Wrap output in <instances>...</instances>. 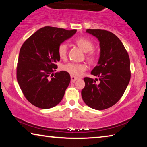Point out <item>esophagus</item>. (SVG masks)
Here are the masks:
<instances>
[{"mask_svg":"<svg viewBox=\"0 0 147 147\" xmlns=\"http://www.w3.org/2000/svg\"><path fill=\"white\" fill-rule=\"evenodd\" d=\"M78 79V77H76L74 76H71V82H74L76 81Z\"/></svg>","mask_w":147,"mask_h":147,"instance_id":"esophagus-1","label":"esophagus"}]
</instances>
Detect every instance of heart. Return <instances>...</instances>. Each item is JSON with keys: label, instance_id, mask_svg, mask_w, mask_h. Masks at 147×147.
<instances>
[{"label": "heart", "instance_id": "1", "mask_svg": "<svg viewBox=\"0 0 147 147\" xmlns=\"http://www.w3.org/2000/svg\"><path fill=\"white\" fill-rule=\"evenodd\" d=\"M76 43L80 48L82 49L85 53H88L87 55L89 60L93 61L95 58V55L92 50L94 48L93 41L86 38H79L76 40ZM58 55L61 59L66 58L67 55V45L66 43H61L59 45L58 49ZM87 69V65L84 63H69L64 65L62 67V70L71 74L72 76H80L82 75L84 71Z\"/></svg>", "mask_w": 147, "mask_h": 147}]
</instances>
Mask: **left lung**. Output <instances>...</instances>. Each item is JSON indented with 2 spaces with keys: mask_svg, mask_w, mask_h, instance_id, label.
Listing matches in <instances>:
<instances>
[{
  "mask_svg": "<svg viewBox=\"0 0 147 147\" xmlns=\"http://www.w3.org/2000/svg\"><path fill=\"white\" fill-rule=\"evenodd\" d=\"M86 32L96 37L100 43L97 65L91 73L98 77L100 82L96 84L93 78H84L82 97L90 108L102 110L113 106L123 95L130 80V58L115 34L101 29H88Z\"/></svg>",
  "mask_w": 147,
  "mask_h": 147,
  "instance_id": "1",
  "label": "left lung"
}]
</instances>
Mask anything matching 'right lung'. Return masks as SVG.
Returning a JSON list of instances; mask_svg holds the SVG:
<instances>
[{
  "instance_id": "1",
  "label": "right lung",
  "mask_w": 147,
  "mask_h": 147,
  "mask_svg": "<svg viewBox=\"0 0 147 147\" xmlns=\"http://www.w3.org/2000/svg\"><path fill=\"white\" fill-rule=\"evenodd\" d=\"M76 30H67L45 26L24 41L20 49L17 78L24 96L41 109L53 108L60 102L71 76L65 71L54 74L60 58L58 49L71 38Z\"/></svg>"
}]
</instances>
